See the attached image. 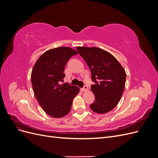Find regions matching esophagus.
Returning <instances> with one entry per match:
<instances>
[{
    "instance_id": "34e87169",
    "label": "esophagus",
    "mask_w": 158,
    "mask_h": 158,
    "mask_svg": "<svg viewBox=\"0 0 158 158\" xmlns=\"http://www.w3.org/2000/svg\"><path fill=\"white\" fill-rule=\"evenodd\" d=\"M81 91H82V92H86V91H88V86H87V85H84V87L81 89Z\"/></svg>"
}]
</instances>
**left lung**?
I'll use <instances>...</instances> for the list:
<instances>
[{
  "mask_svg": "<svg viewBox=\"0 0 158 158\" xmlns=\"http://www.w3.org/2000/svg\"><path fill=\"white\" fill-rule=\"evenodd\" d=\"M92 73L94 84L91 90L95 95L90 108L95 113L104 114L116 107L125 86L126 73L113 55L98 47H77Z\"/></svg>",
  "mask_w": 158,
  "mask_h": 158,
  "instance_id": "left-lung-1",
  "label": "left lung"
}]
</instances>
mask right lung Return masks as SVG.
<instances>
[{"mask_svg": "<svg viewBox=\"0 0 158 158\" xmlns=\"http://www.w3.org/2000/svg\"><path fill=\"white\" fill-rule=\"evenodd\" d=\"M76 54L77 51L69 47L51 49L45 52L33 66L31 74L33 93L44 111L52 117L66 115L80 92L78 86L60 84L65 77L66 63Z\"/></svg>", "mask_w": 158, "mask_h": 158, "instance_id": "right-lung-1", "label": "right lung"}]
</instances>
